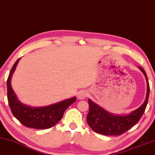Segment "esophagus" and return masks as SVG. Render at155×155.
<instances>
[{
  "label": "esophagus",
  "instance_id": "1",
  "mask_svg": "<svg viewBox=\"0 0 155 155\" xmlns=\"http://www.w3.org/2000/svg\"><path fill=\"white\" fill-rule=\"evenodd\" d=\"M88 93L85 91H81L78 94V98L80 100L84 99L86 97H87Z\"/></svg>",
  "mask_w": 155,
  "mask_h": 155
}]
</instances>
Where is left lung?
Masks as SVG:
<instances>
[{
    "label": "left lung",
    "instance_id": "obj_1",
    "mask_svg": "<svg viewBox=\"0 0 155 155\" xmlns=\"http://www.w3.org/2000/svg\"><path fill=\"white\" fill-rule=\"evenodd\" d=\"M143 73L147 83L146 99L139 108L124 115L111 114L89 99V111L87 120L91 129L98 134L106 136H118L129 130L139 122L146 108L150 94V86L146 71L141 66L138 67Z\"/></svg>",
    "mask_w": 155,
    "mask_h": 155
}]
</instances>
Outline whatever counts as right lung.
<instances>
[{
	"label": "right lung",
	"mask_w": 155,
	"mask_h": 155,
	"mask_svg": "<svg viewBox=\"0 0 155 155\" xmlns=\"http://www.w3.org/2000/svg\"><path fill=\"white\" fill-rule=\"evenodd\" d=\"M21 58L17 59L13 65L7 81L9 107L14 117L26 127L37 130L48 129L55 125L62 118L66 109L76 101V97L39 107H32L23 104L18 99L11 86L12 77Z\"/></svg>",
	"instance_id": "1"
}]
</instances>
